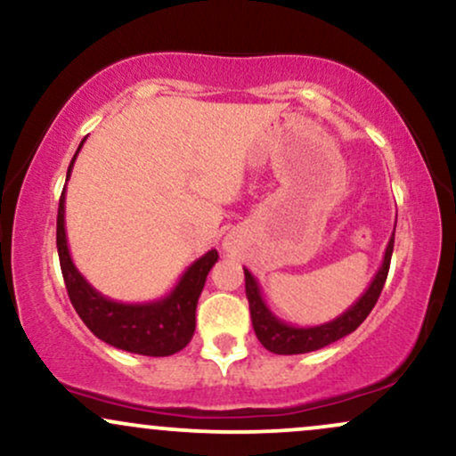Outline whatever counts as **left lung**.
I'll return each instance as SVG.
<instances>
[{
    "mask_svg": "<svg viewBox=\"0 0 456 456\" xmlns=\"http://www.w3.org/2000/svg\"><path fill=\"white\" fill-rule=\"evenodd\" d=\"M392 248H395V232L390 235V242L386 246L384 261H381L378 274L373 276L370 285L366 287V291L358 300L354 302L347 311L341 313L338 317H334L332 322L319 323V326H291V323L282 322L270 311V306L265 305L264 296H261L259 282L250 274V270L244 268V281H246V297H248L250 306V319H253V330L257 334L259 343L272 354L281 355H294V354H308L315 352V349L326 347V345L338 341V338L352 334L360 323L369 317V313L373 311L375 302L384 289L386 276L390 270V259H392Z\"/></svg>",
    "mask_w": 456,
    "mask_h": 456,
    "instance_id": "left-lung-1",
    "label": "left lung"
}]
</instances>
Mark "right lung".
Here are the masks:
<instances>
[{"mask_svg": "<svg viewBox=\"0 0 456 456\" xmlns=\"http://www.w3.org/2000/svg\"><path fill=\"white\" fill-rule=\"evenodd\" d=\"M83 143L86 139L78 145L77 154L81 151ZM77 154L72 156L70 167H68L66 182L70 180ZM64 210L66 186L61 191L60 208H57V255H60L68 296H70L72 306L83 319V323L101 341L130 354L162 358V355H171L184 349L195 334L197 302L203 285H206L208 272L218 261L216 250H208L203 257L192 261L174 289L160 300L139 302V305L118 302L94 289L86 276L77 270L70 250H68Z\"/></svg>", "mask_w": 456, "mask_h": 456, "instance_id": "1", "label": "right lung"}]
</instances>
